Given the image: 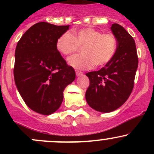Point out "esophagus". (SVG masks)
I'll return each mask as SVG.
<instances>
[{"label":"esophagus","mask_w":154,"mask_h":154,"mask_svg":"<svg viewBox=\"0 0 154 154\" xmlns=\"http://www.w3.org/2000/svg\"><path fill=\"white\" fill-rule=\"evenodd\" d=\"M76 75L77 77H81V76L83 75V73L81 72V71H76Z\"/></svg>","instance_id":"obj_1"}]
</instances>
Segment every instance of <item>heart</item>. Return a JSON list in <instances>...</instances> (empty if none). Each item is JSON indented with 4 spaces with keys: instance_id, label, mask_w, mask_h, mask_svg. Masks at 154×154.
<instances>
[{
    "instance_id": "1",
    "label": "heart",
    "mask_w": 154,
    "mask_h": 154,
    "mask_svg": "<svg viewBox=\"0 0 154 154\" xmlns=\"http://www.w3.org/2000/svg\"><path fill=\"white\" fill-rule=\"evenodd\" d=\"M82 47V55L68 60L70 66L75 69L86 70L93 66L100 68L109 63L117 51L118 42L112 34H103L92 28L75 29L73 35L66 32L57 40L56 48L64 56H69Z\"/></svg>"
}]
</instances>
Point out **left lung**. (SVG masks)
Segmentation results:
<instances>
[{
	"mask_svg": "<svg viewBox=\"0 0 154 154\" xmlns=\"http://www.w3.org/2000/svg\"><path fill=\"white\" fill-rule=\"evenodd\" d=\"M110 29L117 39L116 55L101 69L86 74L90 81L86 100L89 106L100 112H112L125 103L133 91L138 68L133 37L119 24H112Z\"/></svg>",
	"mask_w": 154,
	"mask_h": 154,
	"instance_id": "obj_1",
	"label": "left lung"
}]
</instances>
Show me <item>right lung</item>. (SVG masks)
I'll list each match as a JSON object with an SVG mask.
<instances>
[{
	"mask_svg": "<svg viewBox=\"0 0 154 154\" xmlns=\"http://www.w3.org/2000/svg\"><path fill=\"white\" fill-rule=\"evenodd\" d=\"M69 25L47 22L34 24L23 34L15 48L14 78L27 106L51 115L61 106L63 91L75 80L74 68L56 48L57 40Z\"/></svg>",
	"mask_w": 154,
	"mask_h": 154,
	"instance_id": "add662e5",
	"label": "right lung"
}]
</instances>
